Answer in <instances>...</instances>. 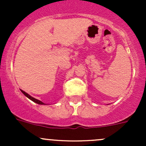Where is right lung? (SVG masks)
<instances>
[{
	"mask_svg": "<svg viewBox=\"0 0 146 146\" xmlns=\"http://www.w3.org/2000/svg\"><path fill=\"white\" fill-rule=\"evenodd\" d=\"M21 90V92H23V93L24 94V95H25V96L27 97V98H29V100H32V101H33L34 102L36 103V104H44V102H42V101L36 99V98H33V97H32V96H31V95H29V94L27 93V92H25V91L22 90Z\"/></svg>",
	"mask_w": 146,
	"mask_h": 146,
	"instance_id": "obj_1",
	"label": "right lung"
}]
</instances>
